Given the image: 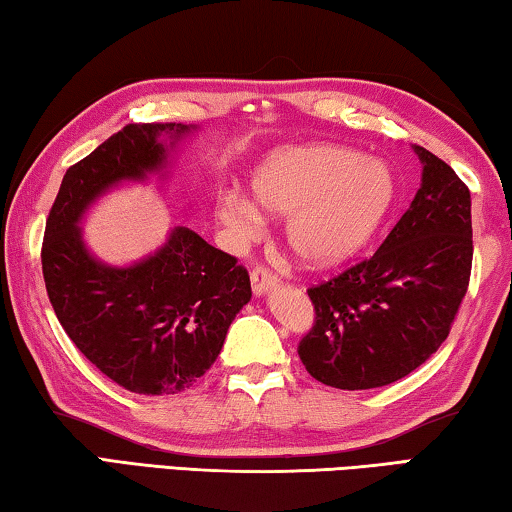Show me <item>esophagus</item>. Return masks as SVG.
<instances>
[{
    "instance_id": "esophagus-1",
    "label": "esophagus",
    "mask_w": 512,
    "mask_h": 512,
    "mask_svg": "<svg viewBox=\"0 0 512 512\" xmlns=\"http://www.w3.org/2000/svg\"><path fill=\"white\" fill-rule=\"evenodd\" d=\"M276 283H279V276L272 274L267 267L256 265L254 270H251V288H254L256 295H263V292L274 288Z\"/></svg>"
}]
</instances>
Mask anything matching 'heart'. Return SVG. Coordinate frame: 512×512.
Masks as SVG:
<instances>
[{"instance_id": "heart-1", "label": "heart", "mask_w": 512, "mask_h": 512, "mask_svg": "<svg viewBox=\"0 0 512 512\" xmlns=\"http://www.w3.org/2000/svg\"><path fill=\"white\" fill-rule=\"evenodd\" d=\"M258 206L288 217L286 238L299 261L329 267L358 254L395 199L388 165L338 145L286 147L251 177ZM215 213L233 236L254 238L263 215L240 192H222Z\"/></svg>"}]
</instances>
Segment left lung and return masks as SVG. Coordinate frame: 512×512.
Here are the masks:
<instances>
[{
    "instance_id": "obj_1",
    "label": "left lung",
    "mask_w": 512,
    "mask_h": 512,
    "mask_svg": "<svg viewBox=\"0 0 512 512\" xmlns=\"http://www.w3.org/2000/svg\"><path fill=\"white\" fill-rule=\"evenodd\" d=\"M422 186L372 256L308 288L315 320L299 340L308 374L370 390L417 370L447 340L472 274V199L451 167L415 145Z\"/></svg>"
}]
</instances>
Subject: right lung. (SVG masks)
<instances>
[{"mask_svg": "<svg viewBox=\"0 0 512 512\" xmlns=\"http://www.w3.org/2000/svg\"><path fill=\"white\" fill-rule=\"evenodd\" d=\"M190 127L127 124L65 172L43 238L49 301L70 340L99 372L136 395H177L215 363L226 331L251 299L238 258L174 226L154 256L108 267L83 247L77 222L102 192L145 179Z\"/></svg>", "mask_w": 512, "mask_h": 512, "instance_id": "right-lung-1", "label": "right lung"}]
</instances>
